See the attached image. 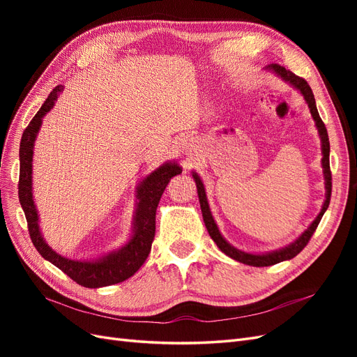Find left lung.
Returning <instances> with one entry per match:
<instances>
[{
    "mask_svg": "<svg viewBox=\"0 0 357 357\" xmlns=\"http://www.w3.org/2000/svg\"><path fill=\"white\" fill-rule=\"evenodd\" d=\"M265 70L274 73L275 75H278L280 79L284 80L286 83H289L290 86H294L296 91L301 92V95L304 96L305 102L308 104V109L310 113L316 122V128L319 131V137H320V142H321V168H323V176H325V189H326V199L321 205V210L317 214V218L312 220V223L308 226V228L302 232L298 238L290 243L289 245H284L282 248H278V250H273V252H266V253H247L240 250V248H236L234 245H231L228 241L223 238V235L220 234L218 225L214 222V218L211 214L210 210V205H208V199H207V193H205V188H204V183L199 178V176L197 174L195 171L192 172V177L197 183V190H198V198H199V204H201V211H202V219L205 223V228H207L210 236L213 238V241L218 244V247L220 250L226 255L232 257L234 261H238L241 264L245 265H250V266H269V265H275L278 262H283V261H289V259L295 257L302 248H304L310 238L314 234V231L317 229V226L323 218V214L328 210L329 207V201H331V192H332V174H331V167H329V137H328V131H326V126L325 123L321 122V119L319 116L317 112V107H316V100H314V95H312V91L308 86V83L298 77L296 74H294L291 71L286 70L284 67L278 66V63H271V66L265 67Z\"/></svg>",
    "mask_w": 357,
    "mask_h": 357,
    "instance_id": "8db88e82",
    "label": "left lung"
}]
</instances>
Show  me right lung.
I'll use <instances>...</instances> for the list:
<instances>
[{"label":"right lung","mask_w":357,"mask_h":357,"mask_svg":"<svg viewBox=\"0 0 357 357\" xmlns=\"http://www.w3.org/2000/svg\"><path fill=\"white\" fill-rule=\"evenodd\" d=\"M63 86L59 84L50 92L45 104L26 126L20 139L19 160V202L22 205L28 222V231L38 253L58 266L75 283L84 287H104L125 282L132 277L147 259L156 231V208L169 180L180 174L181 167L176 160H168L150 172L135 188V211L132 219V232L126 244L114 248L96 259H70L56 253L45 241L40 231L38 211L32 197V156L38 131L45 117L55 105Z\"/></svg>","instance_id":"obj_1"}]
</instances>
